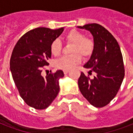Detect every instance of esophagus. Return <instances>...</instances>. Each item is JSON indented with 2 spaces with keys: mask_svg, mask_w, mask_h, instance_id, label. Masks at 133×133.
Instances as JSON below:
<instances>
[{
  "mask_svg": "<svg viewBox=\"0 0 133 133\" xmlns=\"http://www.w3.org/2000/svg\"><path fill=\"white\" fill-rule=\"evenodd\" d=\"M69 72V70H63V72H64L65 75H66V74H68Z\"/></svg>",
  "mask_w": 133,
  "mask_h": 133,
  "instance_id": "esophagus-1",
  "label": "esophagus"
}]
</instances>
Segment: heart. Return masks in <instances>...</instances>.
<instances>
[{
	"mask_svg": "<svg viewBox=\"0 0 133 133\" xmlns=\"http://www.w3.org/2000/svg\"><path fill=\"white\" fill-rule=\"evenodd\" d=\"M67 42L72 43L71 53L68 56H61L55 61L56 68L69 70L81 62V56H90L94 50V42L90 38L84 37L82 33L76 30H72L65 36ZM61 50V43L58 39H55L50 45V51L54 56H58Z\"/></svg>",
	"mask_w": 133,
	"mask_h": 133,
	"instance_id": "heart-1",
	"label": "heart"
}]
</instances>
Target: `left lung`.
<instances>
[{
	"mask_svg": "<svg viewBox=\"0 0 133 133\" xmlns=\"http://www.w3.org/2000/svg\"><path fill=\"white\" fill-rule=\"evenodd\" d=\"M90 32L94 50L83 65L88 76L81 72L78 80L79 90L91 105L101 108L115 98L124 77L122 52L117 41L103 26L97 23L78 26ZM93 74V77L89 75Z\"/></svg>",
	"mask_w": 133,
	"mask_h": 133,
	"instance_id": "left-lung-1",
	"label": "left lung"
}]
</instances>
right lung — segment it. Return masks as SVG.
<instances>
[{"label":"right lung","instance_id":"right-lung-1","mask_svg":"<svg viewBox=\"0 0 133 133\" xmlns=\"http://www.w3.org/2000/svg\"><path fill=\"white\" fill-rule=\"evenodd\" d=\"M64 28L51 30L38 28L24 34L18 41L10 58V70L21 97L28 105L37 110L45 109L58 94L62 70L45 77L43 67L51 58V43L60 36Z\"/></svg>","mask_w":133,"mask_h":133}]
</instances>
